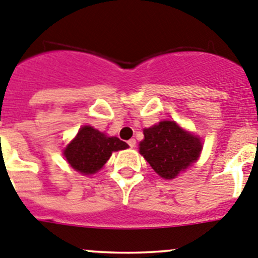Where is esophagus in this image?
Returning a JSON list of instances; mask_svg holds the SVG:
<instances>
[{
	"mask_svg": "<svg viewBox=\"0 0 258 258\" xmlns=\"http://www.w3.org/2000/svg\"><path fill=\"white\" fill-rule=\"evenodd\" d=\"M127 144H128V146L131 147V149H134V147H136V140L135 139L128 140V142H127Z\"/></svg>",
	"mask_w": 258,
	"mask_h": 258,
	"instance_id": "esophagus-1",
	"label": "esophagus"
}]
</instances>
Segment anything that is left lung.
<instances>
[{
  "mask_svg": "<svg viewBox=\"0 0 258 258\" xmlns=\"http://www.w3.org/2000/svg\"><path fill=\"white\" fill-rule=\"evenodd\" d=\"M144 135L140 154L164 179L176 177L201 155V140L184 131L174 121H162L145 128Z\"/></svg>",
  "mask_w": 258,
  "mask_h": 258,
  "instance_id": "1",
  "label": "left lung"
}]
</instances>
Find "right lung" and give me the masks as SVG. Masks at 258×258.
<instances>
[{
	"label": "right lung",
	"instance_id": "right-lung-1",
	"mask_svg": "<svg viewBox=\"0 0 258 258\" xmlns=\"http://www.w3.org/2000/svg\"><path fill=\"white\" fill-rule=\"evenodd\" d=\"M127 147L128 145L118 137H108L93 127L84 126L64 150V156L73 169L88 175L102 169L112 152Z\"/></svg>",
	"mask_w": 258,
	"mask_h": 258
}]
</instances>
